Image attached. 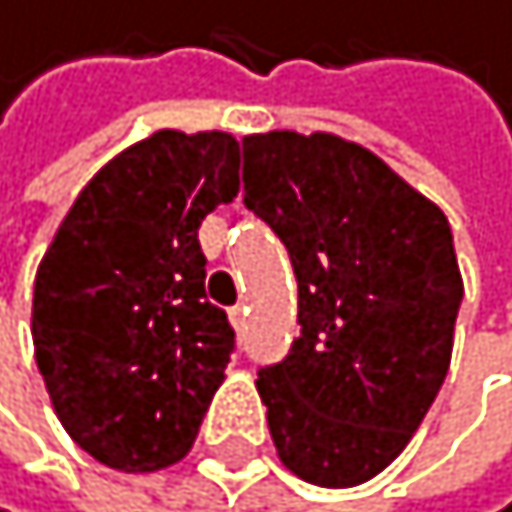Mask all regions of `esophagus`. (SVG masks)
Returning <instances> with one entry per match:
<instances>
[{
	"instance_id": "obj_1",
	"label": "esophagus",
	"mask_w": 512,
	"mask_h": 512,
	"mask_svg": "<svg viewBox=\"0 0 512 512\" xmlns=\"http://www.w3.org/2000/svg\"><path fill=\"white\" fill-rule=\"evenodd\" d=\"M232 326L238 329V335H245V329H248V306L245 303H238V306H232Z\"/></svg>"
}]
</instances>
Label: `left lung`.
Masks as SVG:
<instances>
[{
	"label": "left lung",
	"instance_id": "left-lung-1",
	"mask_svg": "<svg viewBox=\"0 0 512 512\" xmlns=\"http://www.w3.org/2000/svg\"><path fill=\"white\" fill-rule=\"evenodd\" d=\"M245 206L283 241L300 338L258 371L280 461L319 487L381 474L439 393L465 287L442 209L361 144L241 141Z\"/></svg>",
	"mask_w": 512,
	"mask_h": 512
}]
</instances>
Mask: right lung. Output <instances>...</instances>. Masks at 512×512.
Returning <instances> with one entry per match:
<instances>
[{
  "instance_id": "obj_1",
  "label": "right lung",
  "mask_w": 512,
  "mask_h": 512,
  "mask_svg": "<svg viewBox=\"0 0 512 512\" xmlns=\"http://www.w3.org/2000/svg\"><path fill=\"white\" fill-rule=\"evenodd\" d=\"M238 193L225 131H157L99 170L34 277L31 338L54 413L115 471H161L193 448L235 351L206 300L199 222Z\"/></svg>"
}]
</instances>
